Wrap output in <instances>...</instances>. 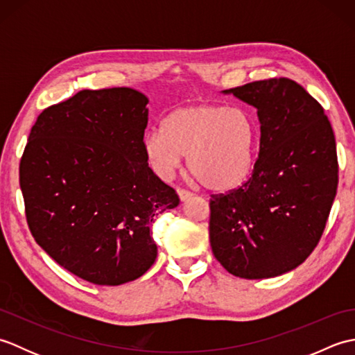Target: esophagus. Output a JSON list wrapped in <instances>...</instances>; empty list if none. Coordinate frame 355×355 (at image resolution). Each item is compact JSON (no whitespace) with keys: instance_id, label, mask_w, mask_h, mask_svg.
<instances>
[{"instance_id":"34e87169","label":"esophagus","mask_w":355,"mask_h":355,"mask_svg":"<svg viewBox=\"0 0 355 355\" xmlns=\"http://www.w3.org/2000/svg\"><path fill=\"white\" fill-rule=\"evenodd\" d=\"M177 193H178V197H180V201H187V200L192 197V193L184 191V189H177Z\"/></svg>"}]
</instances>
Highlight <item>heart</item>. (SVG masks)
<instances>
[{"label": "heart", "instance_id": "obj_1", "mask_svg": "<svg viewBox=\"0 0 355 355\" xmlns=\"http://www.w3.org/2000/svg\"><path fill=\"white\" fill-rule=\"evenodd\" d=\"M143 145L149 163L162 175H169L187 157L191 175L205 189L232 192L254 169L259 125L245 110L189 105L171 111Z\"/></svg>", "mask_w": 355, "mask_h": 355}]
</instances>
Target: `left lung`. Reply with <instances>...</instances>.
Masks as SVG:
<instances>
[{
  "label": "left lung",
  "mask_w": 355,
  "mask_h": 355,
  "mask_svg": "<svg viewBox=\"0 0 355 355\" xmlns=\"http://www.w3.org/2000/svg\"><path fill=\"white\" fill-rule=\"evenodd\" d=\"M223 93L258 110L261 140L248 182L210 200V245L233 276H281L311 254L325 229L338 183L333 128L322 105L288 78Z\"/></svg>",
  "instance_id": "obj_1"
}]
</instances>
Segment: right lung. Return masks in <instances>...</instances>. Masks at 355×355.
I'll return each instance as SVG.
<instances>
[{"label":"right lung","mask_w":355,"mask_h":355,"mask_svg":"<svg viewBox=\"0 0 355 355\" xmlns=\"http://www.w3.org/2000/svg\"><path fill=\"white\" fill-rule=\"evenodd\" d=\"M148 97L82 89L44 110L19 164L28 229L59 266L96 285H122L157 258L150 224L180 205L148 166Z\"/></svg>","instance_id":"add662e5"}]
</instances>
